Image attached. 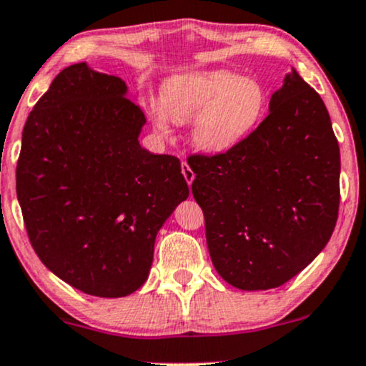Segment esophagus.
<instances>
[{
  "instance_id": "obj_1",
  "label": "esophagus",
  "mask_w": 366,
  "mask_h": 366,
  "mask_svg": "<svg viewBox=\"0 0 366 366\" xmlns=\"http://www.w3.org/2000/svg\"><path fill=\"white\" fill-rule=\"evenodd\" d=\"M180 169H182V175H184V179H186V182L191 186L192 180H194V172H192V169L186 164V162H182Z\"/></svg>"
}]
</instances>
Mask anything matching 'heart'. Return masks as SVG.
I'll return each mask as SVG.
<instances>
[{
	"label": "heart",
	"instance_id": "obj_1",
	"mask_svg": "<svg viewBox=\"0 0 366 366\" xmlns=\"http://www.w3.org/2000/svg\"><path fill=\"white\" fill-rule=\"evenodd\" d=\"M164 108L153 109L155 124L169 131L170 117L194 119L192 141L208 153H222L239 144L255 129L267 109V94L254 78L217 69L174 78L164 90Z\"/></svg>",
	"mask_w": 366,
	"mask_h": 366
}]
</instances>
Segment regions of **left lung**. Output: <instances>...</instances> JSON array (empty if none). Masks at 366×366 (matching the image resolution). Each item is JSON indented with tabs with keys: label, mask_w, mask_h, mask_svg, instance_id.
<instances>
[{
	"label": "left lung",
	"mask_w": 366,
	"mask_h": 366,
	"mask_svg": "<svg viewBox=\"0 0 366 366\" xmlns=\"http://www.w3.org/2000/svg\"><path fill=\"white\" fill-rule=\"evenodd\" d=\"M187 164L211 261L235 288H278L331 239L339 144L322 99L295 69L257 129L225 153H197Z\"/></svg>",
	"instance_id": "left-lung-1"
}]
</instances>
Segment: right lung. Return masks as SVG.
<instances>
[{
  "label": "right lung",
  "instance_id": "obj_1",
  "mask_svg": "<svg viewBox=\"0 0 366 366\" xmlns=\"http://www.w3.org/2000/svg\"><path fill=\"white\" fill-rule=\"evenodd\" d=\"M121 78L64 68L29 114L16 197L47 269L86 295L119 298L148 278L157 233L189 187L177 157L153 155Z\"/></svg>",
  "mask_w": 366,
  "mask_h": 366
}]
</instances>
